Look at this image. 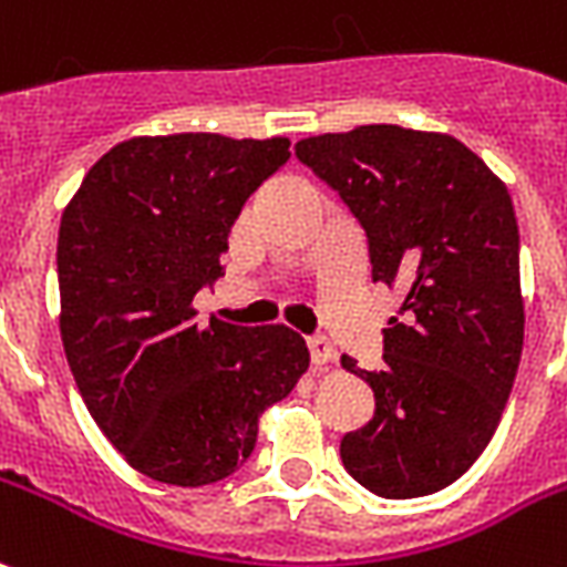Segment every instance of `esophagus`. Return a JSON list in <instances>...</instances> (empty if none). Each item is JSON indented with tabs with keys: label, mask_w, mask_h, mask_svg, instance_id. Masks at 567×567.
Wrapping results in <instances>:
<instances>
[{
	"label": "esophagus",
	"mask_w": 567,
	"mask_h": 567,
	"mask_svg": "<svg viewBox=\"0 0 567 567\" xmlns=\"http://www.w3.org/2000/svg\"><path fill=\"white\" fill-rule=\"evenodd\" d=\"M309 357H312L315 365H327V362L336 360V351H332V344L323 336H312L309 339Z\"/></svg>",
	"instance_id": "1"
}]
</instances>
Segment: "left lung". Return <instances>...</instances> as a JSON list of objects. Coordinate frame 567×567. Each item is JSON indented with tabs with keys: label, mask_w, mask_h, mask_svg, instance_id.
Instances as JSON below:
<instances>
[{
	"label": "left lung",
	"mask_w": 567,
	"mask_h": 567,
	"mask_svg": "<svg viewBox=\"0 0 567 567\" xmlns=\"http://www.w3.org/2000/svg\"><path fill=\"white\" fill-rule=\"evenodd\" d=\"M293 151L357 216L371 279L404 291L383 330V369L341 357L374 392V416L341 437V464L386 499L437 494L485 452L520 365L512 196L446 133L365 124Z\"/></svg>",
	"instance_id": "obj_1"
}]
</instances>
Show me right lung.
I'll return each mask as SVG.
<instances>
[{
    "label": "right lung",
    "mask_w": 567,
    "mask_h": 567,
    "mask_svg": "<svg viewBox=\"0 0 567 567\" xmlns=\"http://www.w3.org/2000/svg\"><path fill=\"white\" fill-rule=\"evenodd\" d=\"M291 142L219 133L136 136L82 178L59 226L64 357L85 408L154 482L214 485L252 455L258 416L282 401L309 351L293 330L196 323L226 274L240 207Z\"/></svg>",
    "instance_id": "obj_1"
}]
</instances>
